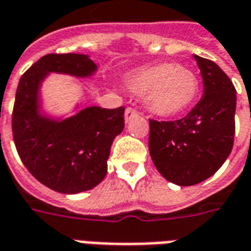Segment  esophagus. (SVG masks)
<instances>
[{"instance_id": "1", "label": "esophagus", "mask_w": 251, "mask_h": 251, "mask_svg": "<svg viewBox=\"0 0 251 251\" xmlns=\"http://www.w3.org/2000/svg\"><path fill=\"white\" fill-rule=\"evenodd\" d=\"M138 116V111L134 110V109H131V107H127L125 110V121L126 122H129L131 121L134 117Z\"/></svg>"}]
</instances>
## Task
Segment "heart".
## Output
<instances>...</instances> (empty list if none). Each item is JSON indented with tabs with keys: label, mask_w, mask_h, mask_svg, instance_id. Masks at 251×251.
<instances>
[{
	"label": "heart",
	"mask_w": 251,
	"mask_h": 251,
	"mask_svg": "<svg viewBox=\"0 0 251 251\" xmlns=\"http://www.w3.org/2000/svg\"><path fill=\"white\" fill-rule=\"evenodd\" d=\"M135 96H145V105L158 117H174L192 106L200 82L190 69L176 62H161L135 70L127 78Z\"/></svg>",
	"instance_id": "obj_1"
}]
</instances>
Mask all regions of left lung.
<instances>
[{
	"instance_id": "1",
	"label": "left lung",
	"mask_w": 251,
	"mask_h": 251,
	"mask_svg": "<svg viewBox=\"0 0 251 251\" xmlns=\"http://www.w3.org/2000/svg\"><path fill=\"white\" fill-rule=\"evenodd\" d=\"M193 57L203 82L200 102L181 120H150V157L161 176L178 186H193L211 177L234 142V85L213 61Z\"/></svg>"
}]
</instances>
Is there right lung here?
<instances>
[{
    "label": "right lung",
    "mask_w": 251,
    "mask_h": 251,
    "mask_svg": "<svg viewBox=\"0 0 251 251\" xmlns=\"http://www.w3.org/2000/svg\"><path fill=\"white\" fill-rule=\"evenodd\" d=\"M98 66L86 54H48L21 77L13 109V138L22 162L54 192L77 194L102 182L110 148L125 127V107L79 109L86 90L73 109L54 114L44 107L42 86L50 74L90 78Z\"/></svg>",
    "instance_id": "right-lung-1"
}]
</instances>
